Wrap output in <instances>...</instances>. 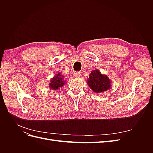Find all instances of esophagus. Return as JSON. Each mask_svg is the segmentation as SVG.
Instances as JSON below:
<instances>
[{
	"instance_id": "34e87169",
	"label": "esophagus",
	"mask_w": 153,
	"mask_h": 153,
	"mask_svg": "<svg viewBox=\"0 0 153 153\" xmlns=\"http://www.w3.org/2000/svg\"><path fill=\"white\" fill-rule=\"evenodd\" d=\"M81 75V73L80 72H75L74 73V76L76 77H80Z\"/></svg>"
}]
</instances>
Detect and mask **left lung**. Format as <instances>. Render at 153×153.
Here are the masks:
<instances>
[{
    "label": "left lung",
    "mask_w": 153,
    "mask_h": 153,
    "mask_svg": "<svg viewBox=\"0 0 153 153\" xmlns=\"http://www.w3.org/2000/svg\"><path fill=\"white\" fill-rule=\"evenodd\" d=\"M87 84L95 93H103L111 88V82L108 76L102 74L98 69H93L87 79Z\"/></svg>",
    "instance_id": "8db88e82"
}]
</instances>
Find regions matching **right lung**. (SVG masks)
Returning <instances> with one entry per match:
<instances>
[{"label": "right lung", "mask_w": 153, "mask_h": 153, "mask_svg": "<svg viewBox=\"0 0 153 153\" xmlns=\"http://www.w3.org/2000/svg\"><path fill=\"white\" fill-rule=\"evenodd\" d=\"M64 76L61 73L55 74V75L50 80L49 87L52 90H58L60 88L64 86L66 81L64 80Z\"/></svg>", "instance_id": "1"}]
</instances>
